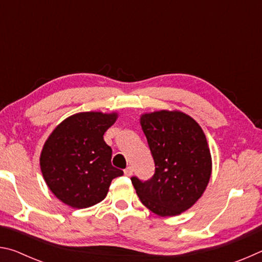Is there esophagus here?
I'll return each mask as SVG.
<instances>
[{
    "instance_id": "34e87169",
    "label": "esophagus",
    "mask_w": 262,
    "mask_h": 262,
    "mask_svg": "<svg viewBox=\"0 0 262 262\" xmlns=\"http://www.w3.org/2000/svg\"><path fill=\"white\" fill-rule=\"evenodd\" d=\"M125 176H127V177H130L132 174H133V167H130V166H128L127 168H125Z\"/></svg>"
}]
</instances>
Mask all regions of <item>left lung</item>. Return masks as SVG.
<instances>
[{"label": "left lung", "mask_w": 262, "mask_h": 262, "mask_svg": "<svg viewBox=\"0 0 262 262\" xmlns=\"http://www.w3.org/2000/svg\"><path fill=\"white\" fill-rule=\"evenodd\" d=\"M140 123L155 162V174L132 177L141 202L159 216L189 209L205 192L211 176V156L200 125L180 111L141 115Z\"/></svg>", "instance_id": "left-lung-1"}]
</instances>
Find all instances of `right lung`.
<instances>
[{"label": "right lung", "instance_id": "1", "mask_svg": "<svg viewBox=\"0 0 262 262\" xmlns=\"http://www.w3.org/2000/svg\"><path fill=\"white\" fill-rule=\"evenodd\" d=\"M118 114L81 112L57 125L43 144L40 168L48 188L76 209L95 206L107 195L122 170L111 163L112 149L104 134Z\"/></svg>", "mask_w": 262, "mask_h": 262}]
</instances>
